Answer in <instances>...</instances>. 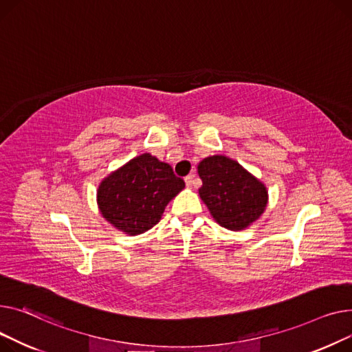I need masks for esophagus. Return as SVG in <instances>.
<instances>
[{
    "mask_svg": "<svg viewBox=\"0 0 352 352\" xmlns=\"http://www.w3.org/2000/svg\"><path fill=\"white\" fill-rule=\"evenodd\" d=\"M184 182H186V186H188V188H192L193 183H195V175L186 176V177H184Z\"/></svg>",
    "mask_w": 352,
    "mask_h": 352,
    "instance_id": "obj_1",
    "label": "esophagus"
}]
</instances>
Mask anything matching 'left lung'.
<instances>
[{"label":"left lung","mask_w":352,"mask_h":352,"mask_svg":"<svg viewBox=\"0 0 352 352\" xmlns=\"http://www.w3.org/2000/svg\"><path fill=\"white\" fill-rule=\"evenodd\" d=\"M197 170L203 182L199 195L213 219L226 229L243 230L264 212V184L236 160L210 156L199 163Z\"/></svg>","instance_id":"1"}]
</instances>
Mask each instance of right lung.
<instances>
[{"label": "right lung", "instance_id": "1", "mask_svg": "<svg viewBox=\"0 0 352 352\" xmlns=\"http://www.w3.org/2000/svg\"><path fill=\"white\" fill-rule=\"evenodd\" d=\"M183 188L170 164L143 153L100 183L98 204L111 224L133 236L152 229Z\"/></svg>", "mask_w": 352, "mask_h": 352}]
</instances>
